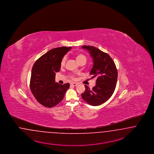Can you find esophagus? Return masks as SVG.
Masks as SVG:
<instances>
[{
	"label": "esophagus",
	"instance_id": "1",
	"mask_svg": "<svg viewBox=\"0 0 154 154\" xmlns=\"http://www.w3.org/2000/svg\"><path fill=\"white\" fill-rule=\"evenodd\" d=\"M70 85L73 86H77V85H78V84L75 83V82H72V83H71V84H70Z\"/></svg>",
	"mask_w": 154,
	"mask_h": 154
}]
</instances>
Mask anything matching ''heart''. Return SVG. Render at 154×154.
I'll return each instance as SVG.
<instances>
[{"label":"heart","mask_w":154,"mask_h":154,"mask_svg":"<svg viewBox=\"0 0 154 154\" xmlns=\"http://www.w3.org/2000/svg\"><path fill=\"white\" fill-rule=\"evenodd\" d=\"M82 60H86V57H85V56L84 54H80L77 56L76 60H77V61L78 63H79L80 61H81ZM66 57L64 56V57L62 59V60H61V66H64V65H65V63H66Z\"/></svg>","instance_id":"b5f03b06"}]
</instances>
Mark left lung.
<instances>
[{"instance_id":"obj_1","label":"left lung","mask_w":154,"mask_h":154,"mask_svg":"<svg viewBox=\"0 0 154 154\" xmlns=\"http://www.w3.org/2000/svg\"><path fill=\"white\" fill-rule=\"evenodd\" d=\"M81 48L88 51L93 59V67L90 72L91 77L97 78L92 89L85 85L82 99L92 106H98L107 101L113 94L117 84L118 72L110 56L93 46L84 45Z\"/></svg>"}]
</instances>
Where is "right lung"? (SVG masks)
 <instances>
[{"label":"right lung","instance_id":"obj_1","mask_svg":"<svg viewBox=\"0 0 154 154\" xmlns=\"http://www.w3.org/2000/svg\"><path fill=\"white\" fill-rule=\"evenodd\" d=\"M71 48L52 49L38 58L32 67L30 88L36 100L43 106L57 105L69 88V83L61 85L56 82L55 76L60 70L62 59Z\"/></svg>","mask_w":154,"mask_h":154}]
</instances>
